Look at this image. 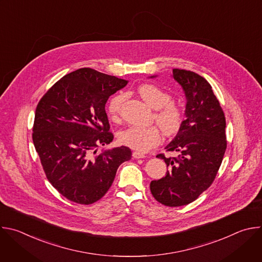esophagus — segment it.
Masks as SVG:
<instances>
[{"label": "esophagus", "mask_w": 262, "mask_h": 262, "mask_svg": "<svg viewBox=\"0 0 262 262\" xmlns=\"http://www.w3.org/2000/svg\"><path fill=\"white\" fill-rule=\"evenodd\" d=\"M133 158L134 159H144V158H146V156L144 154L139 152V151H134L133 152Z\"/></svg>", "instance_id": "34e87169"}]
</instances>
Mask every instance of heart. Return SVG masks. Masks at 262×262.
I'll list each match as a JSON object with an SVG mask.
<instances>
[{
    "instance_id": "1",
    "label": "heart",
    "mask_w": 262,
    "mask_h": 262,
    "mask_svg": "<svg viewBox=\"0 0 262 262\" xmlns=\"http://www.w3.org/2000/svg\"><path fill=\"white\" fill-rule=\"evenodd\" d=\"M140 97L155 111L154 118L163 133L167 136L176 134L183 120L182 110L171 102V95L152 84H143L137 89ZM124 94H117L111 98L107 104V114L111 119L117 120L124 102ZM121 144L138 151H147L161 142V132L158 126H130L119 133Z\"/></svg>"
}]
</instances>
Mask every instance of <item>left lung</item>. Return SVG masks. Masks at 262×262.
Returning a JSON list of instances; mask_svg holds the SVG:
<instances>
[{"mask_svg": "<svg viewBox=\"0 0 262 262\" xmlns=\"http://www.w3.org/2000/svg\"><path fill=\"white\" fill-rule=\"evenodd\" d=\"M172 77L185 95V119L166 149L179 156L172 159L157 156L165 161L169 170L165 177L150 182V191L160 203L176 207L195 201L209 188L222 164L227 141L225 116L209 83L184 69H173Z\"/></svg>", "mask_w": 262, "mask_h": 262, "instance_id": "left-lung-1", "label": "left lung"}]
</instances>
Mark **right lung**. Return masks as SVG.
Returning <instances> with one entry per match:
<instances>
[{"instance_id":"right-lung-1","label":"right lung","mask_w":262,"mask_h":262,"mask_svg":"<svg viewBox=\"0 0 262 262\" xmlns=\"http://www.w3.org/2000/svg\"><path fill=\"white\" fill-rule=\"evenodd\" d=\"M127 81L91 68H80L60 79L40 99L35 112L33 143L47 178L68 200L98 201L111 188L118 167L132 159L128 147L110 144L105 113L108 97Z\"/></svg>"}]
</instances>
